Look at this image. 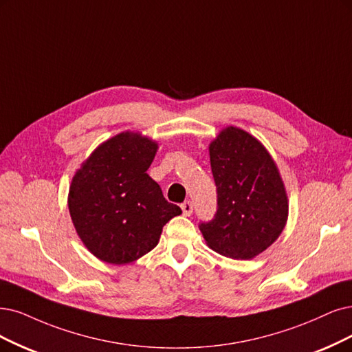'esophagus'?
Instances as JSON below:
<instances>
[{"instance_id":"obj_1","label":"esophagus","mask_w":352,"mask_h":352,"mask_svg":"<svg viewBox=\"0 0 352 352\" xmlns=\"http://www.w3.org/2000/svg\"><path fill=\"white\" fill-rule=\"evenodd\" d=\"M181 209H183L184 216H190L192 213V203L191 201H184L181 204Z\"/></svg>"}]
</instances>
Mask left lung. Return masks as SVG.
<instances>
[{
    "label": "left lung",
    "instance_id": "1",
    "mask_svg": "<svg viewBox=\"0 0 352 352\" xmlns=\"http://www.w3.org/2000/svg\"><path fill=\"white\" fill-rule=\"evenodd\" d=\"M217 212L200 223L219 254L251 259L274 243L287 223L289 200L278 168L258 139L229 126L210 143Z\"/></svg>",
    "mask_w": 352,
    "mask_h": 352
}]
</instances>
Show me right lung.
Segmentation results:
<instances>
[{
    "label": "right lung",
    "instance_id": "right-lung-1",
    "mask_svg": "<svg viewBox=\"0 0 352 352\" xmlns=\"http://www.w3.org/2000/svg\"><path fill=\"white\" fill-rule=\"evenodd\" d=\"M158 143L135 132L102 142L75 173L68 207L87 250L109 264H129L152 251L162 228L181 214L146 174Z\"/></svg>",
    "mask_w": 352,
    "mask_h": 352
}]
</instances>
